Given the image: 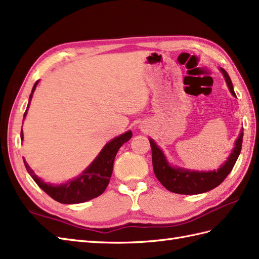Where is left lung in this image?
<instances>
[{
    "label": "left lung",
    "mask_w": 259,
    "mask_h": 259,
    "mask_svg": "<svg viewBox=\"0 0 259 259\" xmlns=\"http://www.w3.org/2000/svg\"><path fill=\"white\" fill-rule=\"evenodd\" d=\"M220 70L222 71L224 75L226 84H228L231 93L236 97L229 73L223 68H220ZM149 143L151 147V155H153L151 159H153L154 172L157 179L160 181V184L167 190L178 194H199L217 188L219 185L222 184L224 179L232 171L239 154H241L243 131L236 140L235 147L229 156L228 160L218 170H213V171H191V170L188 169L171 167L161 149L157 146L151 138L149 140Z\"/></svg>",
    "instance_id": "obj_1"
}]
</instances>
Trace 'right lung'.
<instances>
[{"label": "right lung", "mask_w": 259, "mask_h": 259, "mask_svg": "<svg viewBox=\"0 0 259 259\" xmlns=\"http://www.w3.org/2000/svg\"><path fill=\"white\" fill-rule=\"evenodd\" d=\"M37 83H38V81H36V83L33 87V90H31L27 109L24 113V117L27 114L30 100L31 97H33V93L35 91ZM132 135H133L132 132L128 131L109 142L103 147V149L101 150V153L98 155L97 158L93 160L91 165L88 167L78 178H75L71 181H68L67 184H46V182H44L41 179L37 177L33 170L28 166L26 160L23 158L24 165L26 167L30 177L34 179V181L38 185L41 190L45 191L50 198H53L54 200L64 204L82 203L85 202V201L97 198L100 194H102L104 192L110 182V178L113 171V162H114L116 153L124 143L131 140ZM21 138L23 140V131L21 132Z\"/></svg>", "instance_id": "1"}]
</instances>
